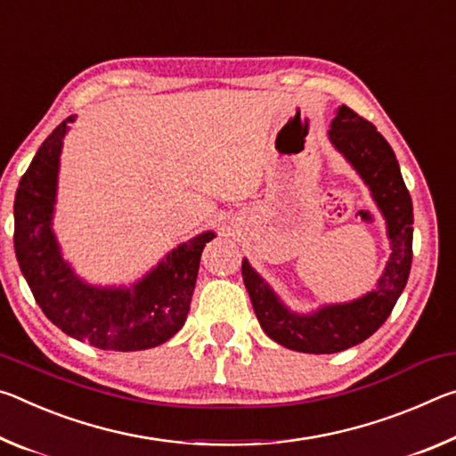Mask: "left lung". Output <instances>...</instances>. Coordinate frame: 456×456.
Listing matches in <instances>:
<instances>
[{"label": "left lung", "mask_w": 456, "mask_h": 456, "mask_svg": "<svg viewBox=\"0 0 456 456\" xmlns=\"http://www.w3.org/2000/svg\"><path fill=\"white\" fill-rule=\"evenodd\" d=\"M327 135L370 188L386 220L392 252L370 293L347 303L321 305L311 313L290 311L248 260H242L244 287L260 327L273 341L301 354H338L374 335L390 317L412 265V200L390 143L346 104L335 113Z\"/></svg>", "instance_id": "1"}]
</instances>
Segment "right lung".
Listing matches in <instances>:
<instances>
[{
    "label": "right lung",
    "mask_w": 456,
    "mask_h": 456,
    "mask_svg": "<svg viewBox=\"0 0 456 456\" xmlns=\"http://www.w3.org/2000/svg\"><path fill=\"white\" fill-rule=\"evenodd\" d=\"M69 117L50 133L21 177L13 201V248L21 274L52 323L66 335L110 352L158 347L182 330L196 289L200 256L212 230L190 238L129 287H101L66 263L52 230L62 141Z\"/></svg>",
    "instance_id": "1"
}]
</instances>
